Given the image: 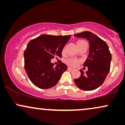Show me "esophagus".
<instances>
[{
    "instance_id": "1",
    "label": "esophagus",
    "mask_w": 125,
    "mask_h": 125,
    "mask_svg": "<svg viewBox=\"0 0 125 125\" xmlns=\"http://www.w3.org/2000/svg\"><path fill=\"white\" fill-rule=\"evenodd\" d=\"M67 69L69 70V71H73V69L72 68V67H68V68H67Z\"/></svg>"
}]
</instances>
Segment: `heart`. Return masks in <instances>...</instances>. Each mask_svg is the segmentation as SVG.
<instances>
[{
  "label": "heart",
  "mask_w": 125,
  "mask_h": 125,
  "mask_svg": "<svg viewBox=\"0 0 125 125\" xmlns=\"http://www.w3.org/2000/svg\"><path fill=\"white\" fill-rule=\"evenodd\" d=\"M83 42H84V41H79L78 42H77V43H80ZM65 62L68 64H70V65L76 66L77 64H78L79 62H78V61H77L76 59H74L68 58V59H66L65 60Z\"/></svg>",
  "instance_id": "b5f03b06"
}]
</instances>
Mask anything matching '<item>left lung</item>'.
<instances>
[{
    "label": "left lung",
    "instance_id": "1",
    "mask_svg": "<svg viewBox=\"0 0 125 125\" xmlns=\"http://www.w3.org/2000/svg\"><path fill=\"white\" fill-rule=\"evenodd\" d=\"M74 36L86 39L90 46L89 53L83 63L88 71L84 73L80 70L81 76L74 79V83L82 90H94L102 84L109 72L112 54L106 43L95 34L86 31Z\"/></svg>",
    "mask_w": 125,
    "mask_h": 125
}]
</instances>
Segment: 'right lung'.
Here are the masks:
<instances>
[{"instance_id":"1","label":"right lung","mask_w":125,"mask_h":125,"mask_svg":"<svg viewBox=\"0 0 125 125\" xmlns=\"http://www.w3.org/2000/svg\"><path fill=\"white\" fill-rule=\"evenodd\" d=\"M71 36L42 35L31 40L24 52L25 69L36 86L49 89L58 83L67 66L61 60L54 67L52 59L62 58V52Z\"/></svg>"}]
</instances>
